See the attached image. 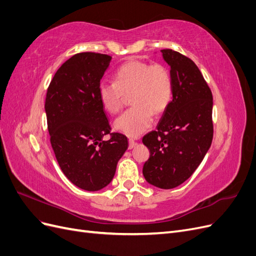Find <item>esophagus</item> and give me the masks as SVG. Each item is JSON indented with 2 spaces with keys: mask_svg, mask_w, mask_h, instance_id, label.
<instances>
[{
  "mask_svg": "<svg viewBox=\"0 0 256 256\" xmlns=\"http://www.w3.org/2000/svg\"><path fill=\"white\" fill-rule=\"evenodd\" d=\"M129 145H128V148L129 150H131V148H134V147L136 145V142L134 140V138H129Z\"/></svg>",
  "mask_w": 256,
  "mask_h": 256,
  "instance_id": "34e87169",
  "label": "esophagus"
}]
</instances>
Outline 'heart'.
<instances>
[{
	"label": "heart",
	"mask_w": 256,
	"mask_h": 256,
	"mask_svg": "<svg viewBox=\"0 0 256 256\" xmlns=\"http://www.w3.org/2000/svg\"><path fill=\"white\" fill-rule=\"evenodd\" d=\"M98 95L104 110L118 114L125 104V96L134 106L115 120L116 130L129 136H138L154 122V114L164 113L173 96V81L162 64L131 60L114 72L113 82H102Z\"/></svg>",
	"instance_id": "obj_1"
}]
</instances>
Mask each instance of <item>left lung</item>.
I'll list each match as a JSON object with an SVG mask.
<instances>
[{
  "mask_svg": "<svg viewBox=\"0 0 256 256\" xmlns=\"http://www.w3.org/2000/svg\"><path fill=\"white\" fill-rule=\"evenodd\" d=\"M161 51L171 67L173 100L157 130L143 136L150 150L143 175L152 186L172 189L193 174L212 145V94L194 62L172 49Z\"/></svg>",
  "mask_w": 256,
  "mask_h": 256,
  "instance_id": "1",
  "label": "left lung"
}]
</instances>
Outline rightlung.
I'll list each match as a JSON object with an SVG mask.
<instances>
[{"mask_svg": "<svg viewBox=\"0 0 256 256\" xmlns=\"http://www.w3.org/2000/svg\"><path fill=\"white\" fill-rule=\"evenodd\" d=\"M112 56L96 52L76 53L52 78L46 96L50 142L62 172L76 187L104 188L128 148L127 136L111 132L98 86ZM106 134L108 142L103 140Z\"/></svg>", "mask_w": 256, "mask_h": 256, "instance_id": "obj_1", "label": "right lung"}]
</instances>
